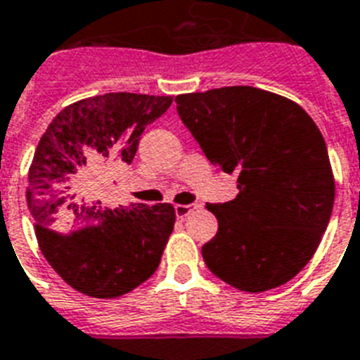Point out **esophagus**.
<instances>
[{"instance_id":"obj_1","label":"esophagus","mask_w":360,"mask_h":360,"mask_svg":"<svg viewBox=\"0 0 360 360\" xmlns=\"http://www.w3.org/2000/svg\"><path fill=\"white\" fill-rule=\"evenodd\" d=\"M197 207H200L198 202H193V204H176V206H174V212H176L178 219H186V217L191 212H195Z\"/></svg>"}]
</instances>
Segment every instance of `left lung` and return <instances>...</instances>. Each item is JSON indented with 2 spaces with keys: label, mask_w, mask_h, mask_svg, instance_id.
<instances>
[{
  "label": "left lung",
  "mask_w": 360,
  "mask_h": 360,
  "mask_svg": "<svg viewBox=\"0 0 360 360\" xmlns=\"http://www.w3.org/2000/svg\"><path fill=\"white\" fill-rule=\"evenodd\" d=\"M174 103L206 158L237 176L233 200L206 206L219 221L202 246L207 269L246 292L292 280L333 212L335 180L319 127L296 103L252 86L178 95Z\"/></svg>",
  "instance_id": "obj_1"
}]
</instances>
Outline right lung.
<instances>
[{"instance_id": "right-lung-1", "label": "right lung", "mask_w": 360, "mask_h": 360, "mask_svg": "<svg viewBox=\"0 0 360 360\" xmlns=\"http://www.w3.org/2000/svg\"><path fill=\"white\" fill-rule=\"evenodd\" d=\"M173 97L105 94L77 101L40 138L27 186V204L47 263L73 289L117 298L154 274L173 231L171 204L108 207L106 176L132 163L147 124Z\"/></svg>"}]
</instances>
